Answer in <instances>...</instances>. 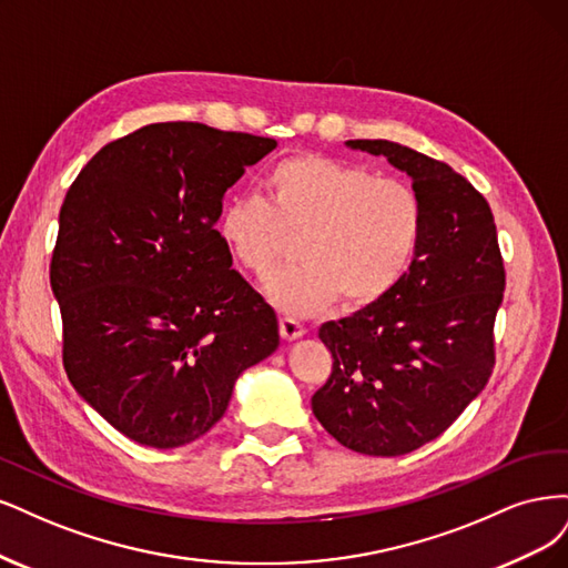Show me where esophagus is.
I'll return each mask as SVG.
<instances>
[{
  "label": "esophagus",
  "mask_w": 568,
  "mask_h": 568,
  "mask_svg": "<svg viewBox=\"0 0 568 568\" xmlns=\"http://www.w3.org/2000/svg\"><path fill=\"white\" fill-rule=\"evenodd\" d=\"M281 335L285 342H295L304 337V325L297 323L295 318H281Z\"/></svg>",
  "instance_id": "obj_1"
}]
</instances>
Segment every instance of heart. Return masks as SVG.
<instances>
[{
  "instance_id": "b5f03b06",
  "label": "heart",
  "mask_w": 568,
  "mask_h": 568,
  "mask_svg": "<svg viewBox=\"0 0 568 568\" xmlns=\"http://www.w3.org/2000/svg\"><path fill=\"white\" fill-rule=\"evenodd\" d=\"M266 200L231 197L219 235L235 262L260 278L295 252L302 266L266 283V297L285 314L308 316L339 300L368 308L404 281L425 233L417 191L379 179L361 164L325 155H295L273 164Z\"/></svg>"
}]
</instances>
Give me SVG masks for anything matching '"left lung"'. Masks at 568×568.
Returning <instances> with one entry per match:
<instances>
[{"label": "left lung", "mask_w": 568, "mask_h": 568, "mask_svg": "<svg viewBox=\"0 0 568 568\" xmlns=\"http://www.w3.org/2000/svg\"><path fill=\"white\" fill-rule=\"evenodd\" d=\"M344 145L387 158L410 176L425 233L387 297L321 325L335 361L311 410L342 446L394 457L446 432L486 387L505 268L493 212L465 176L394 141Z\"/></svg>", "instance_id": "obj_1"}]
</instances>
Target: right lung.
<instances>
[{
    "instance_id": "right-lung-1",
    "label": "right lung",
    "mask_w": 568,
    "mask_h": 568,
    "mask_svg": "<svg viewBox=\"0 0 568 568\" xmlns=\"http://www.w3.org/2000/svg\"><path fill=\"white\" fill-rule=\"evenodd\" d=\"M276 141L160 122L87 162L63 200L51 292L63 363L108 425L179 448L224 417L233 387L278 349V318L216 231L224 193Z\"/></svg>"
}]
</instances>
